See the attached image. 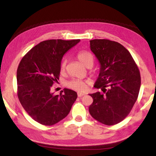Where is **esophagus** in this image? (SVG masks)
Here are the masks:
<instances>
[{"label":"esophagus","mask_w":156,"mask_h":156,"mask_svg":"<svg viewBox=\"0 0 156 156\" xmlns=\"http://www.w3.org/2000/svg\"><path fill=\"white\" fill-rule=\"evenodd\" d=\"M84 95V94H83V93H78V96L79 98L83 96Z\"/></svg>","instance_id":"esophagus-1"}]
</instances>
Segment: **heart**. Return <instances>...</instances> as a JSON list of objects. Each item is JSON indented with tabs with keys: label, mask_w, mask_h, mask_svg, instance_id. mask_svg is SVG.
I'll return each instance as SVG.
<instances>
[{
	"label": "heart",
	"mask_w": 156,
	"mask_h": 156,
	"mask_svg": "<svg viewBox=\"0 0 156 156\" xmlns=\"http://www.w3.org/2000/svg\"><path fill=\"white\" fill-rule=\"evenodd\" d=\"M77 58L82 65L87 67L89 65L94 63V58L90 53L86 51H80L78 53ZM66 66V60H63L60 64V71L64 72ZM67 87L78 91H83L87 88V82L80 80H72L66 84Z\"/></svg>",
	"instance_id": "b5f03b06"
}]
</instances>
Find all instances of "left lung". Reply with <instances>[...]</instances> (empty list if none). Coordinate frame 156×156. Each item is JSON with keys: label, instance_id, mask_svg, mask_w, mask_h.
<instances>
[{"label": "left lung", "instance_id": "1", "mask_svg": "<svg viewBox=\"0 0 156 156\" xmlns=\"http://www.w3.org/2000/svg\"><path fill=\"white\" fill-rule=\"evenodd\" d=\"M90 49L100 65L94 87L102 92L89 94L93 98L89 113L98 122L114 125L129 115L138 98L139 69L128 50L117 42L94 39Z\"/></svg>", "mask_w": 156, "mask_h": 156}]
</instances>
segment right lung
Segmentation results:
<instances>
[{
	"instance_id": "1",
	"label": "right lung",
	"mask_w": 156,
	"mask_h": 156,
	"mask_svg": "<svg viewBox=\"0 0 156 156\" xmlns=\"http://www.w3.org/2000/svg\"><path fill=\"white\" fill-rule=\"evenodd\" d=\"M80 41L41 42L20 60L16 75L18 99L26 112L41 125L51 126L65 118L77 98V93L71 89L65 88L64 93L55 96L51 88L59 79L64 54Z\"/></svg>"
}]
</instances>
